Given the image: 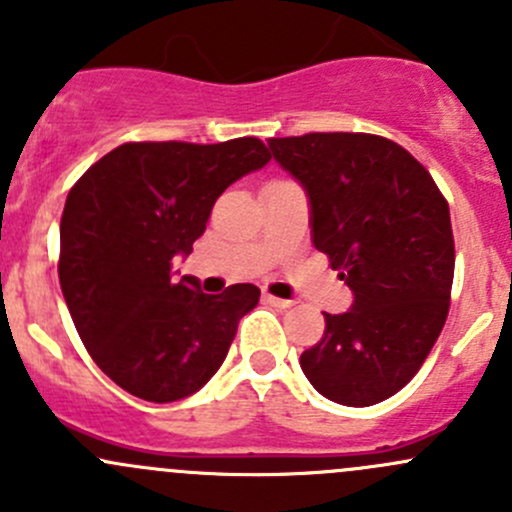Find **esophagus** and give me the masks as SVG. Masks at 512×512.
I'll use <instances>...</instances> for the list:
<instances>
[{
	"instance_id": "obj_1",
	"label": "esophagus",
	"mask_w": 512,
	"mask_h": 512,
	"mask_svg": "<svg viewBox=\"0 0 512 512\" xmlns=\"http://www.w3.org/2000/svg\"><path fill=\"white\" fill-rule=\"evenodd\" d=\"M265 302L267 304H272V307H277V309H289L292 307V299H282V297H275V294H270V292H265Z\"/></svg>"
}]
</instances>
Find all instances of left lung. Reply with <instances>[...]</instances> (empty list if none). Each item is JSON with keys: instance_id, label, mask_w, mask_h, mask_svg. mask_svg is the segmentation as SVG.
Returning a JSON list of instances; mask_svg holds the SVG:
<instances>
[{"instance_id": "8db88e82", "label": "left lung", "mask_w": 512, "mask_h": 512, "mask_svg": "<svg viewBox=\"0 0 512 512\" xmlns=\"http://www.w3.org/2000/svg\"><path fill=\"white\" fill-rule=\"evenodd\" d=\"M272 156L309 198L312 242L354 292L324 314V337L299 356L309 384L344 406L404 389L436 344L453 285L451 213L431 173L371 133L270 138Z\"/></svg>"}]
</instances>
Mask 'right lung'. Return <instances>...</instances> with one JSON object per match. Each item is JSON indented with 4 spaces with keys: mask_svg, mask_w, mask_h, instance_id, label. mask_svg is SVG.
Masks as SVG:
<instances>
[{
    "mask_svg": "<svg viewBox=\"0 0 512 512\" xmlns=\"http://www.w3.org/2000/svg\"><path fill=\"white\" fill-rule=\"evenodd\" d=\"M260 138L123 143L74 183L61 215L59 282L86 352L143 401L185 399L220 369L255 285L200 292L173 280L227 185L270 163Z\"/></svg>",
    "mask_w": 512,
    "mask_h": 512,
    "instance_id": "add662e5",
    "label": "right lung"
}]
</instances>
